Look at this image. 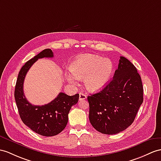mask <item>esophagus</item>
I'll return each mask as SVG.
<instances>
[{"label": "esophagus", "mask_w": 161, "mask_h": 161, "mask_svg": "<svg viewBox=\"0 0 161 161\" xmlns=\"http://www.w3.org/2000/svg\"><path fill=\"white\" fill-rule=\"evenodd\" d=\"M87 98V96L85 94L83 93H79V100H83Z\"/></svg>", "instance_id": "1"}]
</instances>
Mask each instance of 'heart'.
I'll list each match as a JSON object with an SVG mask.
<instances>
[{"mask_svg":"<svg viewBox=\"0 0 161 161\" xmlns=\"http://www.w3.org/2000/svg\"><path fill=\"white\" fill-rule=\"evenodd\" d=\"M113 65L108 58L91 54L76 58L70 67L72 73L68 74L67 79L75 84L78 79H85V85L89 91L96 92L103 89L110 79Z\"/></svg>","mask_w":161,"mask_h":161,"instance_id":"1","label":"heart"}]
</instances>
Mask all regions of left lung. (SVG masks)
Here are the masks:
<instances>
[{
    "label": "left lung",
    "mask_w": 161,
    "mask_h": 161,
    "mask_svg": "<svg viewBox=\"0 0 161 161\" xmlns=\"http://www.w3.org/2000/svg\"><path fill=\"white\" fill-rule=\"evenodd\" d=\"M142 78L126 58L120 57L110 83L87 97L89 118L93 127L106 135H115L130 126L143 101Z\"/></svg>",
    "instance_id": "8db88e82"
}]
</instances>
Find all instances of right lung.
<instances>
[{"label":"right lung","instance_id":"right-lung-1","mask_svg":"<svg viewBox=\"0 0 161 161\" xmlns=\"http://www.w3.org/2000/svg\"><path fill=\"white\" fill-rule=\"evenodd\" d=\"M53 57L51 49H45L27 61L18 74L14 92L15 103L23 123L35 132L45 136L57 135L64 130L68 124L69 110L79 98L78 93L69 96L61 92L55 99L42 106L33 105L26 100L23 83L27 72L38 58Z\"/></svg>","mask_w":161,"mask_h":161}]
</instances>
